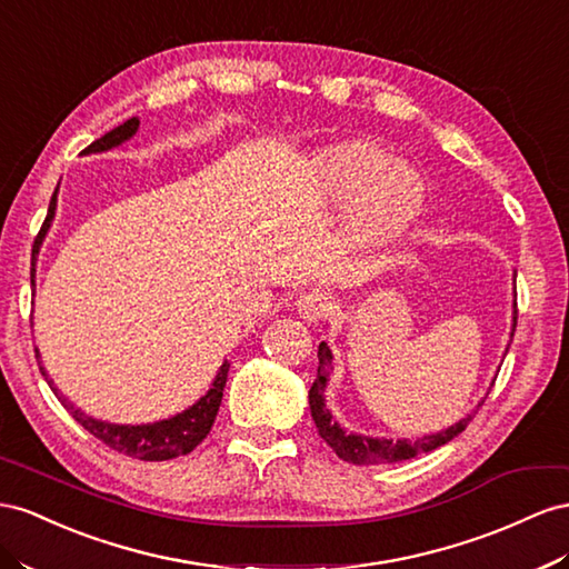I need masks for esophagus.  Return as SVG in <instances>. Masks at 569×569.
<instances>
[{"label": "esophagus", "instance_id": "1", "mask_svg": "<svg viewBox=\"0 0 569 569\" xmlns=\"http://www.w3.org/2000/svg\"><path fill=\"white\" fill-rule=\"evenodd\" d=\"M332 297L328 295V291L322 289H313V291H306V295L297 301V311L303 320L309 322H318L326 318L330 311H332Z\"/></svg>", "mask_w": 569, "mask_h": 569}]
</instances>
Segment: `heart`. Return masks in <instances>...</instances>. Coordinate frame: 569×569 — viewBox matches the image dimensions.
I'll return each mask as SVG.
<instances>
[{
    "label": "heart",
    "mask_w": 569,
    "mask_h": 569,
    "mask_svg": "<svg viewBox=\"0 0 569 569\" xmlns=\"http://www.w3.org/2000/svg\"><path fill=\"white\" fill-rule=\"evenodd\" d=\"M316 193L328 203H351L347 234L361 249L397 241L421 214L428 183L407 160L368 141H340L316 150L306 162Z\"/></svg>",
    "instance_id": "b5f03b06"
}]
</instances>
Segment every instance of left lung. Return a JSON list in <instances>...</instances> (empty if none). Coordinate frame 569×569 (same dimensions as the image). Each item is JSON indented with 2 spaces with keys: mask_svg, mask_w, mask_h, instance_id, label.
<instances>
[{
  "mask_svg": "<svg viewBox=\"0 0 569 569\" xmlns=\"http://www.w3.org/2000/svg\"><path fill=\"white\" fill-rule=\"evenodd\" d=\"M515 297H517V291H515ZM515 328H517V299H515V313H512V335H515ZM330 373H332V351L326 342H320L318 376L309 390L311 417L316 421L320 438L330 445L337 457L345 459V462H349V465H359V467L361 465L363 467L395 465V462H405V459H411V457H419L421 452H431V450L440 448V445L450 442L455 436L462 433L476 413V409H473L471 413H467L465 419H459L450 428H445V431L423 436L417 440H409V438L392 440V438H371L363 433H351V431H345V428L335 421L332 411L326 407V388L330 382Z\"/></svg>",
  "mask_w": 569,
  "mask_h": 569,
  "instance_id": "8db88e82",
  "label": "left lung"
}]
</instances>
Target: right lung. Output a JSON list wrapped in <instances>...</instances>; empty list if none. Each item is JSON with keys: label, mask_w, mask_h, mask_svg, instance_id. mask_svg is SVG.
<instances>
[{"label": "right lung", "mask_w": 569, "mask_h": 569, "mask_svg": "<svg viewBox=\"0 0 569 569\" xmlns=\"http://www.w3.org/2000/svg\"><path fill=\"white\" fill-rule=\"evenodd\" d=\"M136 131H138V119H129L121 127L112 129L110 133H104L102 138H98V141L90 143L83 150V156H88V152H107V150H112L121 143H127ZM54 210H57V191L52 196L50 208H48V218H44L40 234L36 239V247H33V280H30V282H33V289H36V256L40 253L42 241L50 232L52 220H54ZM36 357H38V363H40V351ZM40 371H42L44 380H48V386L52 388V392L57 395L59 402L67 407L71 417L79 421L90 436H96L98 440H102L107 448H112L117 452H124L127 457H133V459H143V462H164V459L189 455L196 448V445L203 442V438L210 433L214 417H218L220 402H222V390H224L227 373H229V361H222L220 371H218V376H214L210 390L201 399H198V402H193L189 409L174 413V417H170V419H162V421H156V423H138V426L110 423V421H100V419L88 417L86 411H81L79 407H73L69 399L57 390L54 380L48 376V371H44L42 366H40Z\"/></svg>", "instance_id": "1"}]
</instances>
